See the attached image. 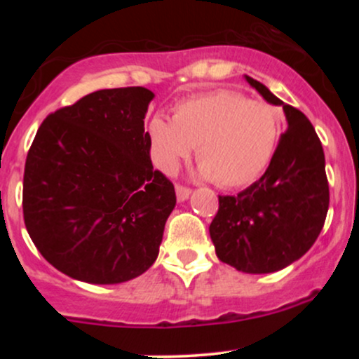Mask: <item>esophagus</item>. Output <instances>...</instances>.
Masks as SVG:
<instances>
[{"label": "esophagus", "mask_w": 359, "mask_h": 359, "mask_svg": "<svg viewBox=\"0 0 359 359\" xmlns=\"http://www.w3.org/2000/svg\"><path fill=\"white\" fill-rule=\"evenodd\" d=\"M175 194H177V201H182L189 199V196H191V189L185 187V185H180V184H175Z\"/></svg>", "instance_id": "obj_1"}]
</instances>
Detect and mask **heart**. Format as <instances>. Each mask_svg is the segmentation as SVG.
I'll use <instances>...</instances> for the list:
<instances>
[{
	"label": "heart",
	"instance_id": "b5f03b06",
	"mask_svg": "<svg viewBox=\"0 0 359 359\" xmlns=\"http://www.w3.org/2000/svg\"><path fill=\"white\" fill-rule=\"evenodd\" d=\"M148 137L156 167L174 174L197 147L201 174L221 187H243L262 175L273 156L278 119L271 106L228 89L179 101L172 121L155 114Z\"/></svg>",
	"mask_w": 359,
	"mask_h": 359
}]
</instances>
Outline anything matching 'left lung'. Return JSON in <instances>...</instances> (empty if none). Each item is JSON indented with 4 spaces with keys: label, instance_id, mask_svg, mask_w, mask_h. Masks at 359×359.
Instances as JSON below:
<instances>
[{
    "label": "left lung",
    "instance_id": "8db88e82",
    "mask_svg": "<svg viewBox=\"0 0 359 359\" xmlns=\"http://www.w3.org/2000/svg\"><path fill=\"white\" fill-rule=\"evenodd\" d=\"M246 81L271 104L283 106L288 128L259 180L238 196H219L209 234L222 263L245 273H271L314 245L327 216L329 184L323 145L306 114L253 77Z\"/></svg>",
    "mask_w": 359,
    "mask_h": 359
}]
</instances>
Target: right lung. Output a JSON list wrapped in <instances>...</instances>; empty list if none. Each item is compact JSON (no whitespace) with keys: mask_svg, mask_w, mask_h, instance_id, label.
Masks as SVG:
<instances>
[{"mask_svg":"<svg viewBox=\"0 0 359 359\" xmlns=\"http://www.w3.org/2000/svg\"><path fill=\"white\" fill-rule=\"evenodd\" d=\"M145 88L101 89L43 119L27 155L23 219L42 257L88 283L154 265L174 184L150 160Z\"/></svg>","mask_w":359,"mask_h":359,"instance_id":"1","label":"right lung"}]
</instances>
